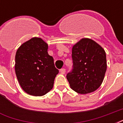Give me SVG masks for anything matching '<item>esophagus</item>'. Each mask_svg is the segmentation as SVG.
Instances as JSON below:
<instances>
[{
	"mask_svg": "<svg viewBox=\"0 0 123 123\" xmlns=\"http://www.w3.org/2000/svg\"><path fill=\"white\" fill-rule=\"evenodd\" d=\"M60 72L61 74H64L66 73V69L64 68H62V69H60Z\"/></svg>",
	"mask_w": 123,
	"mask_h": 123,
	"instance_id": "esophagus-1",
	"label": "esophagus"
}]
</instances>
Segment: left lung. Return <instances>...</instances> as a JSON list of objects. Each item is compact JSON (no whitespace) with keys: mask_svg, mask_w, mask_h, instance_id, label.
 Here are the masks:
<instances>
[{"mask_svg":"<svg viewBox=\"0 0 123 123\" xmlns=\"http://www.w3.org/2000/svg\"><path fill=\"white\" fill-rule=\"evenodd\" d=\"M73 69L66 75L70 87L79 94H87L99 87L107 70L105 50L89 38H83L72 48Z\"/></svg>","mask_w":123,"mask_h":123,"instance_id":"1","label":"left lung"}]
</instances>
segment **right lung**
<instances>
[{"instance_id":"add662e5","label":"right lung","mask_w":123,"mask_h":123,"mask_svg":"<svg viewBox=\"0 0 123 123\" xmlns=\"http://www.w3.org/2000/svg\"><path fill=\"white\" fill-rule=\"evenodd\" d=\"M14 67L20 86L34 96L50 91L59 73L54 59L48 54V44L40 37H32L18 48Z\"/></svg>"}]
</instances>
